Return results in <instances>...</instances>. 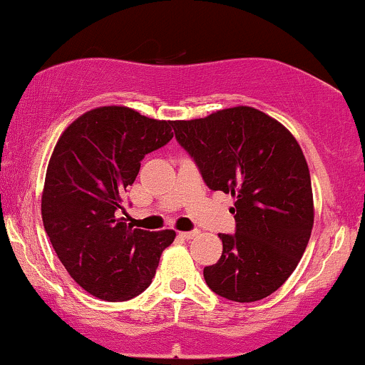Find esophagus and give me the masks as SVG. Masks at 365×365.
I'll use <instances>...</instances> for the list:
<instances>
[{
	"label": "esophagus",
	"instance_id": "obj_1",
	"mask_svg": "<svg viewBox=\"0 0 365 365\" xmlns=\"http://www.w3.org/2000/svg\"><path fill=\"white\" fill-rule=\"evenodd\" d=\"M178 235L182 236V238H185V240H192L194 236L199 235V231H197V230H194V231H180Z\"/></svg>",
	"mask_w": 365,
	"mask_h": 365
}]
</instances>
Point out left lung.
Returning a JSON list of instances; mask_svg holds the SVG:
<instances>
[{
    "label": "left lung",
    "mask_w": 365,
    "mask_h": 365,
    "mask_svg": "<svg viewBox=\"0 0 365 365\" xmlns=\"http://www.w3.org/2000/svg\"><path fill=\"white\" fill-rule=\"evenodd\" d=\"M175 138L205 185L235 197V235H219L222 255L205 267L210 291L236 302L270 296L296 270L313 230L309 168L280 122L253 107L175 120Z\"/></svg>",
    "instance_id": "8db88e82"
}]
</instances>
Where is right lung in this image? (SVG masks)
<instances>
[{"label":"right lung","mask_w":365,"mask_h":365,"mask_svg":"<svg viewBox=\"0 0 365 365\" xmlns=\"http://www.w3.org/2000/svg\"><path fill=\"white\" fill-rule=\"evenodd\" d=\"M173 122L127 107H98L57 140L42 192V221L68 274L91 296L127 301L155 277L175 231L134 230L117 219L140 161L170 139Z\"/></svg>","instance_id":"right-lung-1"}]
</instances>
